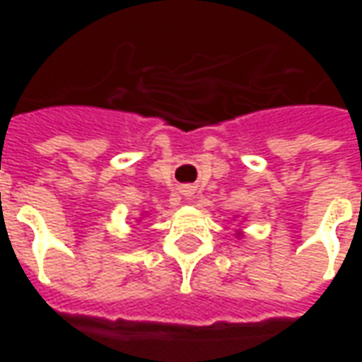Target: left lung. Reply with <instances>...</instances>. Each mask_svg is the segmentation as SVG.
<instances>
[{"instance_id":"obj_1","label":"left lung","mask_w":362,"mask_h":362,"mask_svg":"<svg viewBox=\"0 0 362 362\" xmlns=\"http://www.w3.org/2000/svg\"><path fill=\"white\" fill-rule=\"evenodd\" d=\"M235 217H238V215H235ZM243 236H244L243 230H236V238H243Z\"/></svg>"}]
</instances>
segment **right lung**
Returning <instances> with one entry per match:
<instances>
[{"label": "right lung", "instance_id": "add662e5", "mask_svg": "<svg viewBox=\"0 0 362 362\" xmlns=\"http://www.w3.org/2000/svg\"><path fill=\"white\" fill-rule=\"evenodd\" d=\"M143 217H147V213H143L141 217H139V219H137V221H141V219H143Z\"/></svg>", "mask_w": 362, "mask_h": 362}]
</instances>
